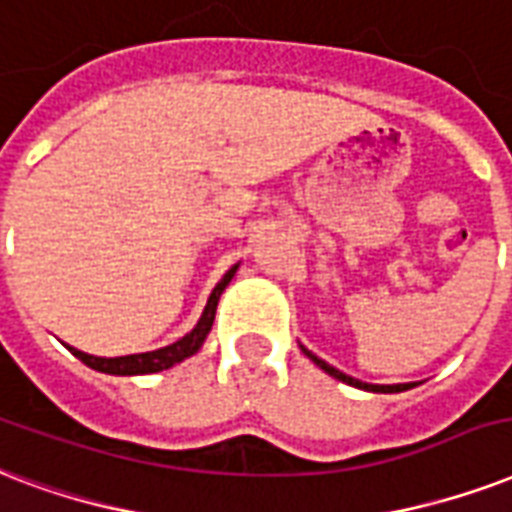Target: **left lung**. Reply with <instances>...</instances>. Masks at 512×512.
Masks as SVG:
<instances>
[{"instance_id": "1", "label": "left lung", "mask_w": 512, "mask_h": 512, "mask_svg": "<svg viewBox=\"0 0 512 512\" xmlns=\"http://www.w3.org/2000/svg\"><path fill=\"white\" fill-rule=\"evenodd\" d=\"M301 352L307 355V358L315 363V366H320L323 371H326L328 376H334V379H339V382L344 384H352V387H358V390H366V392H403V390H411V387H417V384L411 382V384H368V382H360V379H355V376H347L344 371H339V368H334L331 363H326L323 358H318L315 352H310L304 344H299Z\"/></svg>"}]
</instances>
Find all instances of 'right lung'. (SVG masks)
<instances>
[{
	"label": "right lung",
	"mask_w": 512,
	"mask_h": 512,
	"mask_svg": "<svg viewBox=\"0 0 512 512\" xmlns=\"http://www.w3.org/2000/svg\"><path fill=\"white\" fill-rule=\"evenodd\" d=\"M237 267L227 269V275L221 277L213 293L208 296V304H205V310H202L200 320H197V326L189 331L186 336H181L178 342L168 344V347H160V350L152 352H138V355H122V358H98V355H87V352L77 350V347H69L71 355L79 358L85 366L95 368V371H104V374H114V376H138V374H157V371H165V368L176 366L181 360L192 358L194 352L200 350L202 342H205V336L211 334L213 318H216V307H219V299L224 288L232 283V277H235Z\"/></svg>",
	"instance_id": "add662e5"
}]
</instances>
